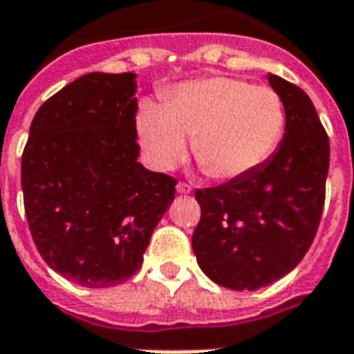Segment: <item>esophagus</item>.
<instances>
[{"label": "esophagus", "mask_w": 354, "mask_h": 354, "mask_svg": "<svg viewBox=\"0 0 354 354\" xmlns=\"http://www.w3.org/2000/svg\"><path fill=\"white\" fill-rule=\"evenodd\" d=\"M176 191H178V193H180V195H189V193H191V187H189L187 183L180 182L176 185Z\"/></svg>", "instance_id": "esophagus-1"}]
</instances>
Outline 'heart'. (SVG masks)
Listing matches in <instances>:
<instances>
[{"mask_svg":"<svg viewBox=\"0 0 354 354\" xmlns=\"http://www.w3.org/2000/svg\"><path fill=\"white\" fill-rule=\"evenodd\" d=\"M135 128L145 156L159 171L176 169L187 153L213 180L230 182L258 171L282 141L286 111L269 87L209 75L174 88L165 105L145 100Z\"/></svg>","mask_w":354,"mask_h":354,"instance_id":"1","label":"heart"}]
</instances>
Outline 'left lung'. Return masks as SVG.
<instances>
[{
    "mask_svg": "<svg viewBox=\"0 0 354 354\" xmlns=\"http://www.w3.org/2000/svg\"><path fill=\"white\" fill-rule=\"evenodd\" d=\"M282 98L284 137L252 174L196 189L201 223L193 250L207 279L230 290L273 284L293 271L314 241L328 174V137L303 88L267 74Z\"/></svg>",
    "mask_w": 354,
    "mask_h": 354,
    "instance_id": "8db88e82",
    "label": "left lung"
}]
</instances>
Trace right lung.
<instances>
[{
    "mask_svg": "<svg viewBox=\"0 0 354 354\" xmlns=\"http://www.w3.org/2000/svg\"><path fill=\"white\" fill-rule=\"evenodd\" d=\"M137 74L91 72L40 105L21 156V191L40 256L64 279L111 288L142 263L176 180L142 167Z\"/></svg>",
    "mask_w": 354,
    "mask_h": 354,
    "instance_id": "1",
    "label": "right lung"
}]
</instances>
